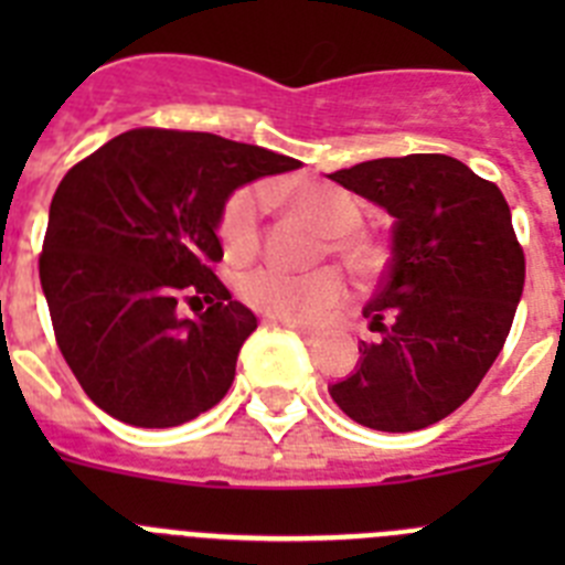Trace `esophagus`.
<instances>
[{"mask_svg":"<svg viewBox=\"0 0 565 565\" xmlns=\"http://www.w3.org/2000/svg\"><path fill=\"white\" fill-rule=\"evenodd\" d=\"M271 326L288 328V331L299 333V337H302V339H317V331H313V328H308V326H302V322H288V319H274Z\"/></svg>","mask_w":565,"mask_h":565,"instance_id":"1","label":"esophagus"}]
</instances>
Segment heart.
<instances>
[{"label": "heart", "instance_id": "b5f03b06", "mask_svg": "<svg viewBox=\"0 0 565 565\" xmlns=\"http://www.w3.org/2000/svg\"><path fill=\"white\" fill-rule=\"evenodd\" d=\"M291 203L311 214L331 234L333 257L356 277H373L384 266V246L359 232L364 221L362 203L331 183H299ZM268 206L266 186H243L232 194L221 212V239L228 254L248 257L259 246V221ZM237 294L254 311L288 322H313L342 299L344 282L333 268L319 271H286L279 266H259L237 279Z\"/></svg>", "mask_w": 565, "mask_h": 565}]
</instances>
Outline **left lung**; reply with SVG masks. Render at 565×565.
I'll return each mask as SVG.
<instances>
[{"instance_id":"8db88e82","label":"left lung","mask_w":565,"mask_h":565,"mask_svg":"<svg viewBox=\"0 0 565 565\" xmlns=\"http://www.w3.org/2000/svg\"><path fill=\"white\" fill-rule=\"evenodd\" d=\"M387 209L393 257L364 306L379 342L331 384L344 416L382 433L430 427L467 402L509 337L526 259L501 189L450 154L379 158L328 174Z\"/></svg>"}]
</instances>
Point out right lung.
Here are the masks:
<instances>
[{
  "label": "right lung",
  "instance_id": "right-lung-1",
  "mask_svg": "<svg viewBox=\"0 0 565 565\" xmlns=\"http://www.w3.org/2000/svg\"><path fill=\"white\" fill-rule=\"evenodd\" d=\"M297 167L221 135L141 127L64 174L39 277L58 351L104 413L178 427L226 396L257 317L212 271L221 212L243 183ZM181 301L210 308L181 320Z\"/></svg>",
  "mask_w": 565,
  "mask_h": 565
}]
</instances>
